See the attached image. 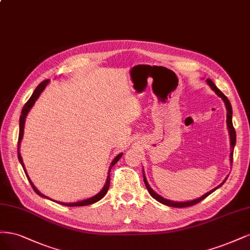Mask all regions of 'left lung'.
<instances>
[{"instance_id":"obj_1","label":"left lung","mask_w":250,"mask_h":250,"mask_svg":"<svg viewBox=\"0 0 250 250\" xmlns=\"http://www.w3.org/2000/svg\"><path fill=\"white\" fill-rule=\"evenodd\" d=\"M207 83L208 84V86H210L212 89L216 92V94L218 95V96H220V98L222 99V101L224 102V104H225V107H227V111H228V113H227V125H228V128H229V141H230V156H229V160H230V164L232 163V154H233V147H235V146H236V131H235V128H233V125H232V120H231V118H232V110H231V104H230V103H229V99L227 98V96H225L219 89L218 88L216 87V85L212 82V80H210V79H207ZM228 179V178H227ZM227 179H225L224 181H223V183L227 181ZM143 180H144V184H146V188H147V190H148V192H149V194L154 197L156 200H158L159 203H161V204H163V205H166V206H169V207H173V208H186V207H190V206H194V205H196V204H198L199 201H201V200H204L207 196H208L211 194V193H213L216 189H218L219 187H221L222 185H223V183H221L219 186H217L216 188H214V189H212L210 192H208V193H206V194H204L203 196H200L199 198H196V199H193V200H190V201H172V200H169V199H166V198H164V197H162V196H160L159 194H157V193L152 190L150 187H149V185H148V183H147V181H146V175H144V173H143Z\"/></svg>"}]
</instances>
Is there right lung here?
Returning a JSON list of instances; mask_svg holds the SVG:
<instances>
[{
    "label": "right lung",
    "mask_w": 250,
    "mask_h": 250,
    "mask_svg": "<svg viewBox=\"0 0 250 250\" xmlns=\"http://www.w3.org/2000/svg\"><path fill=\"white\" fill-rule=\"evenodd\" d=\"M49 82H50V80H44L43 82H42V83H40V84L36 87V89L34 90L33 94L31 95V98H30L29 101L25 104V106H23V108H22V110H21V117H20V135H19V143H18V156H19L20 162H21V166H22V168H23V171H25V173H26V175H27V178H28V180H29V182H30V184H31L32 188H33V190L37 193V194H38L39 196H42V197H43V198L51 199V198H49L47 196L43 195L42 193H40V192L37 190V188L34 186V184L32 183V181L30 180L29 175H28V173H27V171H26V168H25V165H23L22 159H21V152H20V146H21V139H22V136H23V127H25L26 117H27V115H28V113H29V111L31 110V108L34 106V104H35V102L37 101V99L39 98V95L42 94V92L44 90V88L46 87V85L49 84ZM123 155H124V154L117 155V156L114 158V160L112 161V163H111V165H110V167H109V171H108V176H107L106 184H104V188L98 193V194L92 196V197H90V198H87V199H84V200H81V201H77V203H60V201H56V203H58V204L63 205V206H67V207H83V206H88V205L94 204V203H96V201L101 200L104 195H106V193L108 192V189H109V187H110V170H111V168L113 167V165H115V164L118 162V160H119L120 158H122ZM51 200H53V199H51ZM53 201H55V200H53Z\"/></svg>",
    "instance_id": "right-lung-1"
}]
</instances>
